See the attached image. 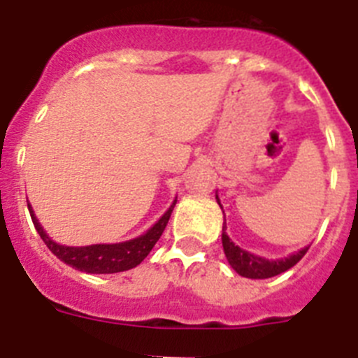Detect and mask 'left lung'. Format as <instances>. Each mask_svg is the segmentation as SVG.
Wrapping results in <instances>:
<instances>
[{"mask_svg":"<svg viewBox=\"0 0 358 358\" xmlns=\"http://www.w3.org/2000/svg\"><path fill=\"white\" fill-rule=\"evenodd\" d=\"M222 248L231 267L235 268L240 276L251 278V280H265V278H273L285 273V271H289L290 267H294L297 262L301 260L303 256L306 255V251H308V248H303L297 252H294V255L287 256V258H281V260H265L262 256L243 251V249H240L238 245L231 242V238L226 233V222H224L222 227Z\"/></svg>","mask_w":358,"mask_h":358,"instance_id":"1","label":"left lung"}]
</instances>
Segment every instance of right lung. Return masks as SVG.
I'll use <instances>...</instances> for the list:
<instances>
[{"label":"right lung","mask_w":358,"mask_h":358,"mask_svg":"<svg viewBox=\"0 0 358 358\" xmlns=\"http://www.w3.org/2000/svg\"><path fill=\"white\" fill-rule=\"evenodd\" d=\"M176 202H172V206L166 210V213L157 220L145 235L138 236V238L127 240V242L120 243H94V245H85V248H69V245H61V243L53 242L43 226L37 220L36 213L28 204V211H30L31 222L36 226L37 233L41 235L43 242L48 245L50 251L59 258L61 262L68 264L69 267L82 271V273L90 274H113V273H123L129 268L140 265L141 262L147 258L152 248L156 245L159 236L163 235L164 227L169 224V218L172 215Z\"/></svg>","instance_id":"add662e5"}]
</instances>
